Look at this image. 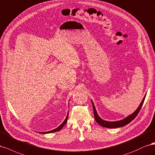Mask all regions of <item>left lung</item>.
<instances>
[{
    "instance_id": "left-lung-1",
    "label": "left lung",
    "mask_w": 155,
    "mask_h": 155,
    "mask_svg": "<svg viewBox=\"0 0 155 155\" xmlns=\"http://www.w3.org/2000/svg\"><path fill=\"white\" fill-rule=\"evenodd\" d=\"M145 98V96L144 97V98L143 99L142 101H141V103L140 104V105L139 106V107L138 108L136 111L132 114L130 116H129V117H127V118L123 119V120L121 121H113V122H110V121H104L103 119H102L101 118H100L98 116V114H97L95 107L94 105V103H92L93 104V108H94V117L95 121L99 123L100 125H101L103 127H107V128H117V127H123L125 126L127 124H129L130 122H131L133 119L137 116V115L138 114L141 108V107H142V105L143 104L144 102V100Z\"/></svg>"
}]
</instances>
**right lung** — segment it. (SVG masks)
Returning <instances> with one entry per match:
<instances>
[{
  "mask_svg": "<svg viewBox=\"0 0 155 155\" xmlns=\"http://www.w3.org/2000/svg\"><path fill=\"white\" fill-rule=\"evenodd\" d=\"M68 115L67 116V117H66L65 119L64 120V121L61 123V125H60L58 128H56V129L52 130H51V131H48V132H40V133H43V134H45V133H51V132H57V131H59L61 129H62L63 127L65 125V123H67L68 121Z\"/></svg>",
  "mask_w": 155,
  "mask_h": 155,
  "instance_id": "right-lung-1",
  "label": "right lung"
}]
</instances>
